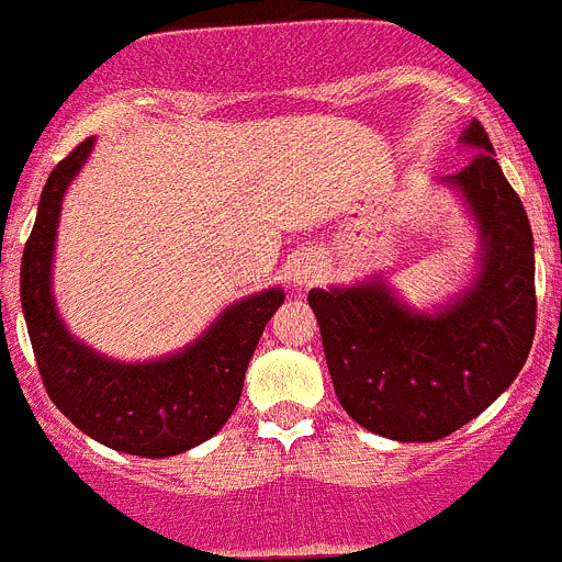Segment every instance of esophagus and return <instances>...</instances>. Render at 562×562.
<instances>
[{
    "label": "esophagus",
    "instance_id": "esophagus-1",
    "mask_svg": "<svg viewBox=\"0 0 562 562\" xmlns=\"http://www.w3.org/2000/svg\"><path fill=\"white\" fill-rule=\"evenodd\" d=\"M288 274H291L293 285L307 288V285H313L318 277H322V262H318L311 251H302V255H296L291 260V269H288Z\"/></svg>",
    "mask_w": 562,
    "mask_h": 562
}]
</instances>
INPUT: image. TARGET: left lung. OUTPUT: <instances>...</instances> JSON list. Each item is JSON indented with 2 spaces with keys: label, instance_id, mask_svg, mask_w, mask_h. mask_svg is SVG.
Masks as SVG:
<instances>
[{
  "label": "left lung",
  "instance_id": "1",
  "mask_svg": "<svg viewBox=\"0 0 562 562\" xmlns=\"http://www.w3.org/2000/svg\"><path fill=\"white\" fill-rule=\"evenodd\" d=\"M468 168L439 184L476 229V274L445 305L417 311L383 277L313 288L333 389L358 426L397 442H434L502 397L535 338V240L479 120L459 136Z\"/></svg>",
  "mask_w": 562,
  "mask_h": 562
}]
</instances>
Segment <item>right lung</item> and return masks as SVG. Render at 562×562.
I'll return each mask as SVG.
<instances>
[{
    "mask_svg": "<svg viewBox=\"0 0 562 562\" xmlns=\"http://www.w3.org/2000/svg\"><path fill=\"white\" fill-rule=\"evenodd\" d=\"M94 139L80 143L44 184L22 255V311L49 401L86 437L145 459H165L206 442L235 412L262 330L285 302L280 285L226 305L181 350L150 361H117L64 325L53 291L60 204L83 170Z\"/></svg>",
    "mask_w": 562,
    "mask_h": 562,
    "instance_id": "add662e5",
    "label": "right lung"
}]
</instances>
